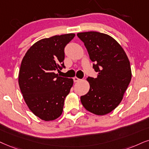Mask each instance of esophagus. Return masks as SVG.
I'll return each instance as SVG.
<instances>
[{
	"label": "esophagus",
	"instance_id": "34e87169",
	"mask_svg": "<svg viewBox=\"0 0 149 149\" xmlns=\"http://www.w3.org/2000/svg\"><path fill=\"white\" fill-rule=\"evenodd\" d=\"M73 81H74L75 82H79V81L80 80V78H77V77H74V78H73Z\"/></svg>",
	"mask_w": 149,
	"mask_h": 149
}]
</instances>
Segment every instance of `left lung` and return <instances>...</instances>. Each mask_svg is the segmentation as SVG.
<instances>
[{"label": "left lung", "mask_w": 149, "mask_h": 149, "mask_svg": "<svg viewBox=\"0 0 149 149\" xmlns=\"http://www.w3.org/2000/svg\"><path fill=\"white\" fill-rule=\"evenodd\" d=\"M93 62L97 78L88 77L90 89L80 97L84 108L103 116L121 102L131 80V69L127 54L119 43L104 33L96 31L78 33Z\"/></svg>", "instance_id": "1"}]
</instances>
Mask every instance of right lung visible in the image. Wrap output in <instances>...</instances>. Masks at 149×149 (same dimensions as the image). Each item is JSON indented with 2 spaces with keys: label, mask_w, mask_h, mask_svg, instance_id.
<instances>
[{
  "label": "right lung",
  "mask_w": 149,
  "mask_h": 149,
  "mask_svg": "<svg viewBox=\"0 0 149 149\" xmlns=\"http://www.w3.org/2000/svg\"><path fill=\"white\" fill-rule=\"evenodd\" d=\"M74 36L68 33L42 39L29 48L22 61L18 76L20 91L30 110L45 121L61 116L73 86L72 78L54 72L65 68V48Z\"/></svg>",
  "instance_id": "obj_1"
}]
</instances>
